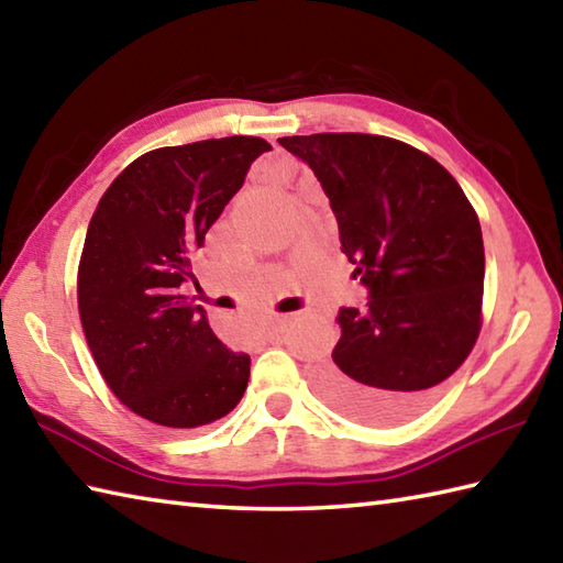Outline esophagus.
<instances>
[{
    "instance_id": "1",
    "label": "esophagus",
    "mask_w": 563,
    "mask_h": 563,
    "mask_svg": "<svg viewBox=\"0 0 563 563\" xmlns=\"http://www.w3.org/2000/svg\"><path fill=\"white\" fill-rule=\"evenodd\" d=\"M283 332V327H280V322H271L266 329H263V334H266V339H275Z\"/></svg>"
}]
</instances>
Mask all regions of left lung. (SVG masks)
<instances>
[{
	"label": "left lung",
	"mask_w": 563,
	"mask_h": 563,
	"mask_svg": "<svg viewBox=\"0 0 563 563\" xmlns=\"http://www.w3.org/2000/svg\"><path fill=\"white\" fill-rule=\"evenodd\" d=\"M310 165L339 224L366 310L341 307L319 395L358 422L412 417L476 346L483 324L481 222L442 163L388 136L278 139Z\"/></svg>",
	"instance_id": "1"
}]
</instances>
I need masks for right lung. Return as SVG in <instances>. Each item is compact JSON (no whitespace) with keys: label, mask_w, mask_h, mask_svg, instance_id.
Instances as JSON below:
<instances>
[{"label":"right lung","mask_w":563,"mask_h":563,"mask_svg":"<svg viewBox=\"0 0 563 563\" xmlns=\"http://www.w3.org/2000/svg\"><path fill=\"white\" fill-rule=\"evenodd\" d=\"M271 143L227 136L148 151L107 187L77 266V310L119 402L153 424L195 429L244 398L251 358L214 336L183 292L207 229Z\"/></svg>","instance_id":"add662e5"}]
</instances>
